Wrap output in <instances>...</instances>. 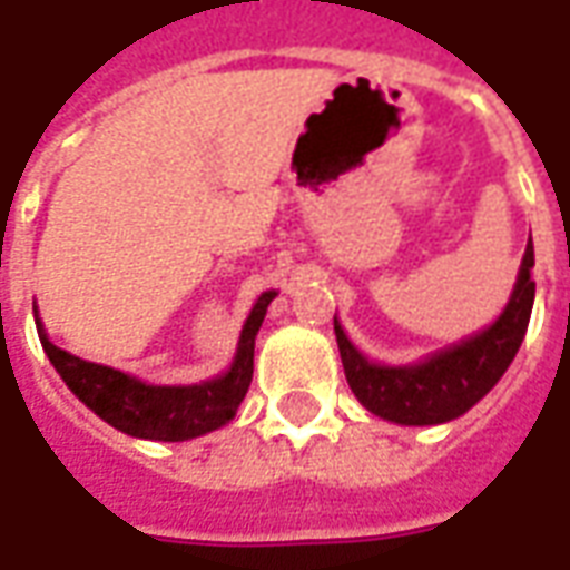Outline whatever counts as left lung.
<instances>
[{
  "label": "left lung",
  "instance_id": "left-lung-1",
  "mask_svg": "<svg viewBox=\"0 0 570 570\" xmlns=\"http://www.w3.org/2000/svg\"><path fill=\"white\" fill-rule=\"evenodd\" d=\"M534 245L524 248L519 278L507 309L494 325L466 341L426 356L417 365H377L358 353L334 318L346 383L362 405L383 421L402 426H433L466 414L503 377L519 353L534 306Z\"/></svg>",
  "mask_w": 570,
  "mask_h": 570
}]
</instances>
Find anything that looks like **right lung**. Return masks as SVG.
<instances>
[{"mask_svg":"<svg viewBox=\"0 0 570 570\" xmlns=\"http://www.w3.org/2000/svg\"><path fill=\"white\" fill-rule=\"evenodd\" d=\"M273 297L276 292H264L252 306V313L242 325L239 346H236V358H233L229 371L212 381L193 383V386H153L125 371L85 362L48 341L39 318H36V328H39V341H42V350L51 358L55 371L100 421H107L119 433L135 435V439L187 442V439L212 433L236 417L242 399L252 386L254 337L264 325L266 306L273 304Z\"/></svg>","mask_w":570,"mask_h":570,"instance_id":"1","label":"right lung"}]
</instances>
